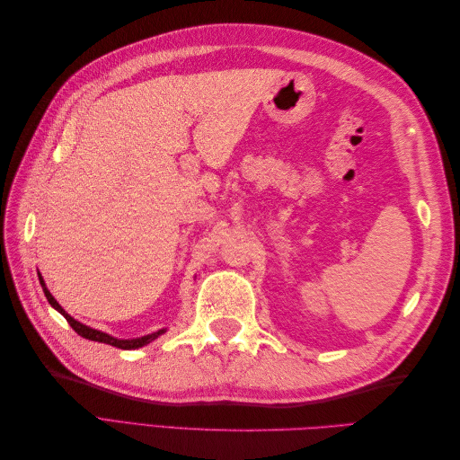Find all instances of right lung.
<instances>
[{"label":"right lung","instance_id":"right-lung-1","mask_svg":"<svg viewBox=\"0 0 460 460\" xmlns=\"http://www.w3.org/2000/svg\"><path fill=\"white\" fill-rule=\"evenodd\" d=\"M38 280H40V286H41V289H44V296H46V299L49 301L51 307H53L55 311H58V313H61V314L66 318V323L71 324V328L78 333V336L86 338V340L113 345V347H119V349H137V347H144V345H147V343H151V341H155L159 336H163V333L166 332V328H161V330L153 332V333H147V336H142V338H132V340L115 338V336H111V333H105V332H102V330H95V328H92V326H86V324L78 323V320L73 318L71 314H68V313L61 307V305L58 303V299H55V297L49 294V289H48V286H46V282H44V278H41L40 272H38Z\"/></svg>","mask_w":460,"mask_h":460}]
</instances>
